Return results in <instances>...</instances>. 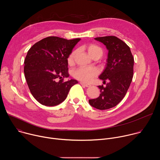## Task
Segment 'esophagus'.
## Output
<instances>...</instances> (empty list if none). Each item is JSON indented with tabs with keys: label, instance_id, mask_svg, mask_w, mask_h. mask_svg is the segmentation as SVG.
<instances>
[{
	"label": "esophagus",
	"instance_id": "34e87169",
	"mask_svg": "<svg viewBox=\"0 0 160 160\" xmlns=\"http://www.w3.org/2000/svg\"><path fill=\"white\" fill-rule=\"evenodd\" d=\"M80 84L82 85H83V86H85V87H89L91 86V85L87 84V83H83V82H80Z\"/></svg>",
	"mask_w": 160,
	"mask_h": 160
}]
</instances>
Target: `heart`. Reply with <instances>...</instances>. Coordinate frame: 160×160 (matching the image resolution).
<instances>
[{
	"instance_id": "b5f03b06",
	"label": "heart",
	"mask_w": 160,
	"mask_h": 160,
	"mask_svg": "<svg viewBox=\"0 0 160 160\" xmlns=\"http://www.w3.org/2000/svg\"><path fill=\"white\" fill-rule=\"evenodd\" d=\"M87 51L91 57L95 55H99L100 56H101L103 54L102 49L100 47L94 44H91L89 46H88ZM75 54L76 51H73L69 56L68 61L70 64L73 62ZM98 72L96 68L89 67H80L73 72V76L76 79L86 83L92 80L94 77L98 75Z\"/></svg>"
}]
</instances>
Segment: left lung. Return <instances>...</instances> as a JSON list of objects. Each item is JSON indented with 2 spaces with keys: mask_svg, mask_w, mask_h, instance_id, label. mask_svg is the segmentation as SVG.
<instances>
[{
  "mask_svg": "<svg viewBox=\"0 0 160 160\" xmlns=\"http://www.w3.org/2000/svg\"><path fill=\"white\" fill-rule=\"evenodd\" d=\"M106 45L108 51L107 63L99 78L106 86L99 85L100 95L98 98L89 99L90 106L104 110L116 106L125 97L132 82L134 59L130 48L122 40L115 36L94 38Z\"/></svg>",
  "mask_w": 160,
  "mask_h": 160,
  "instance_id": "left-lung-1",
  "label": "left lung"
}]
</instances>
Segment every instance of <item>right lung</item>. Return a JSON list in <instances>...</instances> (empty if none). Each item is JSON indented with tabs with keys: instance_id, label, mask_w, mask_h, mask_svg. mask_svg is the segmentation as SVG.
Wrapping results in <instances>:
<instances>
[{
	"instance_id": "right-lung-1",
	"label": "right lung",
	"mask_w": 160,
	"mask_h": 160,
	"mask_svg": "<svg viewBox=\"0 0 160 160\" xmlns=\"http://www.w3.org/2000/svg\"><path fill=\"white\" fill-rule=\"evenodd\" d=\"M80 38L66 40L48 37L35 43L25 59V77L34 98L42 105L54 106L63 102L78 81L69 77L68 58Z\"/></svg>"
}]
</instances>
